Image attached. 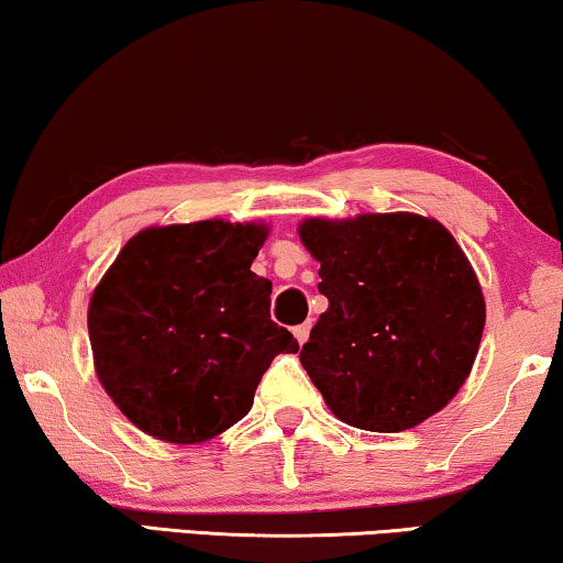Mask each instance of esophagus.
<instances>
[{"instance_id":"34e87169","label":"esophagus","mask_w":563,"mask_h":563,"mask_svg":"<svg viewBox=\"0 0 563 563\" xmlns=\"http://www.w3.org/2000/svg\"><path fill=\"white\" fill-rule=\"evenodd\" d=\"M308 334H311V323H300V327L292 329V336L298 339V344L308 342Z\"/></svg>"}]
</instances>
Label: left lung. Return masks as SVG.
Masks as SVG:
<instances>
[{
  "label": "left lung",
  "instance_id": "obj_1",
  "mask_svg": "<svg viewBox=\"0 0 563 563\" xmlns=\"http://www.w3.org/2000/svg\"><path fill=\"white\" fill-rule=\"evenodd\" d=\"M329 308L300 364L331 413L354 429L398 433L459 393L477 357L485 298L449 229L418 213L306 219Z\"/></svg>",
  "mask_w": 563,
  "mask_h": 563
}]
</instances>
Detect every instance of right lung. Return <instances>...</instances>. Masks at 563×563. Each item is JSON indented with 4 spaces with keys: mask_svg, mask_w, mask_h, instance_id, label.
Masks as SVG:
<instances>
[{
    "mask_svg": "<svg viewBox=\"0 0 563 563\" xmlns=\"http://www.w3.org/2000/svg\"><path fill=\"white\" fill-rule=\"evenodd\" d=\"M267 232L224 219L142 229L93 290L99 383L147 437H219L250 413L271 362L298 352L271 319L273 283L250 271Z\"/></svg>",
    "mask_w": 563,
    "mask_h": 563,
    "instance_id": "obj_1",
    "label": "right lung"
}]
</instances>
